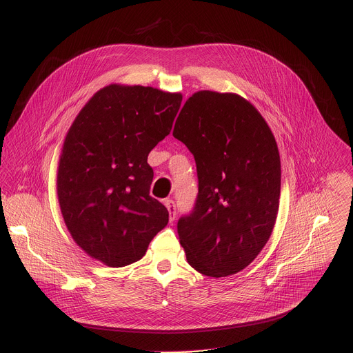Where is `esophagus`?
Segmentation results:
<instances>
[{"label": "esophagus", "mask_w": 353, "mask_h": 353, "mask_svg": "<svg viewBox=\"0 0 353 353\" xmlns=\"http://www.w3.org/2000/svg\"><path fill=\"white\" fill-rule=\"evenodd\" d=\"M165 205H166V208H168V211H169V216H170V222H173L174 221V218H176V203L173 199H165Z\"/></svg>", "instance_id": "obj_1"}]
</instances>
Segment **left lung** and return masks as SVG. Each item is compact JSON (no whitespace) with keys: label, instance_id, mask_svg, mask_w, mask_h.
Masks as SVG:
<instances>
[{"label":"left lung","instance_id":"1","mask_svg":"<svg viewBox=\"0 0 353 353\" xmlns=\"http://www.w3.org/2000/svg\"><path fill=\"white\" fill-rule=\"evenodd\" d=\"M194 155L198 195L177 222L188 264L221 278L244 270L268 241L279 208L281 159L268 124L236 93L199 90L173 130Z\"/></svg>","mask_w":353,"mask_h":353}]
</instances>
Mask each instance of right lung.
Returning <instances> with one entry per match:
<instances>
[{
    "label": "right lung",
    "instance_id": "right-lung-1",
    "mask_svg": "<svg viewBox=\"0 0 353 353\" xmlns=\"http://www.w3.org/2000/svg\"><path fill=\"white\" fill-rule=\"evenodd\" d=\"M181 99L150 86L109 85L68 130L57 195L72 239L92 259L130 265L168 225L169 211L149 195L148 155L170 134Z\"/></svg>",
    "mask_w": 353,
    "mask_h": 353
}]
</instances>
